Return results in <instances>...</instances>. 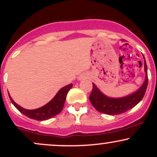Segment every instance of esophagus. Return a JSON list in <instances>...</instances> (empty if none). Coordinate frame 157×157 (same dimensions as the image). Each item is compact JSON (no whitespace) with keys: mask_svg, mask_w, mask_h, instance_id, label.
Segmentation results:
<instances>
[{"mask_svg":"<svg viewBox=\"0 0 157 157\" xmlns=\"http://www.w3.org/2000/svg\"><path fill=\"white\" fill-rule=\"evenodd\" d=\"M86 77H87V76H86V75H81V76H80L79 79H80V80H82V79L86 78Z\"/></svg>","mask_w":157,"mask_h":157,"instance_id":"34e87169","label":"esophagus"}]
</instances>
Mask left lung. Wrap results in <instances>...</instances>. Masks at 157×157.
Segmentation results:
<instances>
[{"label": "left lung", "instance_id": "8db88e82", "mask_svg": "<svg viewBox=\"0 0 157 157\" xmlns=\"http://www.w3.org/2000/svg\"><path fill=\"white\" fill-rule=\"evenodd\" d=\"M144 67L145 71V79L143 84L136 92L126 97H120V98L109 97L102 94L97 87L96 85L92 83L93 89L89 96V100L95 109L105 114L117 115L128 111L137 105L145 95L147 89V82H148L147 68L145 57H144Z\"/></svg>", "mask_w": 157, "mask_h": 157}]
</instances>
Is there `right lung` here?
Here are the masks:
<instances>
[{
    "label": "right lung",
    "instance_id": "right-lung-1",
    "mask_svg": "<svg viewBox=\"0 0 157 157\" xmlns=\"http://www.w3.org/2000/svg\"><path fill=\"white\" fill-rule=\"evenodd\" d=\"M72 86V83H71L63 87L62 89L59 90L58 92L57 93V94L51 101L37 109L28 110L23 109L15 102L11 97L10 94H9V97H10L12 103L15 106L16 109L18 110L20 112L22 113L25 116L32 119V120L42 121V120H46L53 117L56 116L61 112L63 108L65 101H66V95H67L68 91L71 89Z\"/></svg>",
    "mask_w": 157,
    "mask_h": 157
}]
</instances>
